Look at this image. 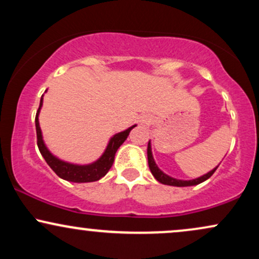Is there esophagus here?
Wrapping results in <instances>:
<instances>
[{
    "instance_id": "1",
    "label": "esophagus",
    "mask_w": 259,
    "mask_h": 259,
    "mask_svg": "<svg viewBox=\"0 0 259 259\" xmlns=\"http://www.w3.org/2000/svg\"><path fill=\"white\" fill-rule=\"evenodd\" d=\"M150 117H147V115H144V117L140 118V123L141 124H148L150 123Z\"/></svg>"
}]
</instances>
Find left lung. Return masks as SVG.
<instances>
[{"mask_svg": "<svg viewBox=\"0 0 259 259\" xmlns=\"http://www.w3.org/2000/svg\"><path fill=\"white\" fill-rule=\"evenodd\" d=\"M147 159H148V167H150V170L151 173L154 178H156L157 180L159 181V183L164 184V185H170V186H194V185H197V184H201L203 183V181H206L207 179H209L210 177H212L213 174H214V171L217 170L215 167L213 170L208 171L207 174L202 175V177L197 178V179H194V180H179V179H174V178L169 177V175L163 173L160 169L157 167V164L154 163V159H153V156H152V151H151V144L150 141H148V146H147Z\"/></svg>", "mask_w": 259, "mask_h": 259, "instance_id": "left-lung-1", "label": "left lung"}]
</instances>
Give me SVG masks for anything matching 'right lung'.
Instances as JSON below:
<instances>
[{"label": "right lung", "instance_id": "obj_1", "mask_svg": "<svg viewBox=\"0 0 259 259\" xmlns=\"http://www.w3.org/2000/svg\"><path fill=\"white\" fill-rule=\"evenodd\" d=\"M42 97L44 95L41 96L40 106H38L36 117H35V126H36L37 147L38 150H40V153L42 154L45 160H46L47 164L51 167L52 170L55 171L59 178H62V179L67 181H73V183H91V181H97L102 177H105V175L108 173L109 169H111L113 162H114V156L117 150L120 147V145L125 141L133 127H135L136 125H133L132 127H129V129L124 130V132L115 134V135L109 140L108 146H107L105 153H103L96 162L86 165H78L72 164V163L63 162V160L58 159L57 157L53 156L44 144L42 134H41L40 125H38V113H40L41 106H42Z\"/></svg>", "mask_w": 259, "mask_h": 259}]
</instances>
